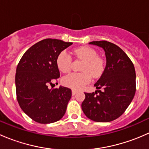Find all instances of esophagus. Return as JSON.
Instances as JSON below:
<instances>
[{"label": "esophagus", "mask_w": 149, "mask_h": 149, "mask_svg": "<svg viewBox=\"0 0 149 149\" xmlns=\"http://www.w3.org/2000/svg\"><path fill=\"white\" fill-rule=\"evenodd\" d=\"M76 92H77V91L75 89H72V95H75V94H76Z\"/></svg>", "instance_id": "esophagus-1"}]
</instances>
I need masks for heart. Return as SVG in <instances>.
Segmentation results:
<instances>
[{"instance_id":"1","label":"heart","mask_w":149,"mask_h":149,"mask_svg":"<svg viewBox=\"0 0 149 149\" xmlns=\"http://www.w3.org/2000/svg\"><path fill=\"white\" fill-rule=\"evenodd\" d=\"M73 53L76 58L84 61L81 68V73H73L64 76L62 84L73 89H80L91 81V76L98 77L104 70V62L97 56V52L89 47H81L74 49ZM56 65L63 73L70 72L72 66V58L66 50H63L56 58Z\"/></svg>"}]
</instances>
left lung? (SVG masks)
I'll list each match as a JSON object with an SVG mask.
<instances>
[{
	"instance_id": "obj_1",
	"label": "left lung",
	"mask_w": 149,
	"mask_h": 149,
	"mask_svg": "<svg viewBox=\"0 0 149 149\" xmlns=\"http://www.w3.org/2000/svg\"><path fill=\"white\" fill-rule=\"evenodd\" d=\"M89 44L101 47L105 52L107 64L94 86L95 92L85 93L81 104L86 116L95 122H110L121 116L134 97L136 90L134 65L125 52L108 41Z\"/></svg>"
}]
</instances>
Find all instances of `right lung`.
Instances as JSON below:
<instances>
[{
	"instance_id": "1",
	"label": "right lung",
	"mask_w": 149,
	"mask_h": 149,
	"mask_svg": "<svg viewBox=\"0 0 149 149\" xmlns=\"http://www.w3.org/2000/svg\"><path fill=\"white\" fill-rule=\"evenodd\" d=\"M72 44L57 39H45L28 49L18 64L15 77L18 103L37 123H55L65 115L71 89L49 86L55 85L60 77L57 56Z\"/></svg>"
}]
</instances>
